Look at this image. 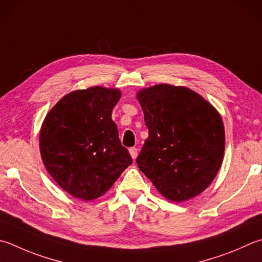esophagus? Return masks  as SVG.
<instances>
[{"mask_svg": "<svg viewBox=\"0 0 262 262\" xmlns=\"http://www.w3.org/2000/svg\"><path fill=\"white\" fill-rule=\"evenodd\" d=\"M129 151H130V155H131V157L133 160H136L137 159V156H138V149L136 147H131L130 149H129Z\"/></svg>", "mask_w": 262, "mask_h": 262, "instance_id": "1", "label": "esophagus"}]
</instances>
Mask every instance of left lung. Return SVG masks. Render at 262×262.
Returning <instances> with one entry per match:
<instances>
[{
    "label": "left lung",
    "mask_w": 262,
    "mask_h": 262,
    "mask_svg": "<svg viewBox=\"0 0 262 262\" xmlns=\"http://www.w3.org/2000/svg\"><path fill=\"white\" fill-rule=\"evenodd\" d=\"M137 97L149 132L137 157L140 171L167 200L182 202L201 194L224 159L219 113L184 86L159 84Z\"/></svg>",
    "instance_id": "left-lung-1"
}]
</instances>
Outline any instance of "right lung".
I'll use <instances>...</instances> for the list:
<instances>
[{
	"label": "right lung",
	"mask_w": 262,
	"mask_h": 262,
	"mask_svg": "<svg viewBox=\"0 0 262 262\" xmlns=\"http://www.w3.org/2000/svg\"><path fill=\"white\" fill-rule=\"evenodd\" d=\"M115 89L95 86L68 93L47 115L39 133L44 165L63 190L77 199L101 196L132 159L112 120Z\"/></svg>",
	"instance_id": "1"
}]
</instances>
